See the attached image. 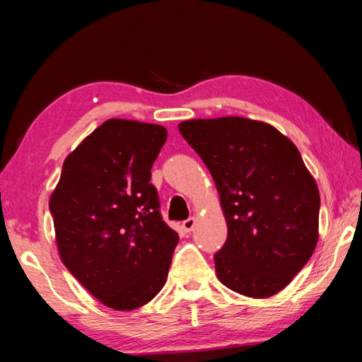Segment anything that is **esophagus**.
<instances>
[{"mask_svg":"<svg viewBox=\"0 0 362 362\" xmlns=\"http://www.w3.org/2000/svg\"><path fill=\"white\" fill-rule=\"evenodd\" d=\"M194 225H196V218H194V217H189V218H187V220H185V222L182 223L183 230H185L187 233L192 231V230L194 228Z\"/></svg>","mask_w":362,"mask_h":362,"instance_id":"esophagus-1","label":"esophagus"}]
</instances>
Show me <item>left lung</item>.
Segmentation results:
<instances>
[{"instance_id":"1","label":"left lung","mask_w":362,"mask_h":362,"mask_svg":"<svg viewBox=\"0 0 362 362\" xmlns=\"http://www.w3.org/2000/svg\"><path fill=\"white\" fill-rule=\"evenodd\" d=\"M182 137L209 169L228 226L214 255L220 283L241 296L272 297L315 252L320 189L292 140L263 121L188 119Z\"/></svg>"}]
</instances>
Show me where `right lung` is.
<instances>
[{"label":"right lung","mask_w":362,"mask_h":362,"mask_svg":"<svg viewBox=\"0 0 362 362\" xmlns=\"http://www.w3.org/2000/svg\"><path fill=\"white\" fill-rule=\"evenodd\" d=\"M166 139L159 124L102 122L65 158L49 199L60 259L108 308H140L168 279L179 235L150 183Z\"/></svg>","instance_id":"right-lung-1"}]
</instances>
